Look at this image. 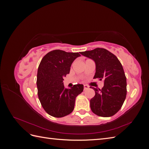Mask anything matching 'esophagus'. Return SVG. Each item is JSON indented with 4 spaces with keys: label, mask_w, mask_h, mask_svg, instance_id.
<instances>
[{
    "label": "esophagus",
    "mask_w": 149,
    "mask_h": 149,
    "mask_svg": "<svg viewBox=\"0 0 149 149\" xmlns=\"http://www.w3.org/2000/svg\"><path fill=\"white\" fill-rule=\"evenodd\" d=\"M89 88V86L88 85H86V84H84V90H86V89H88Z\"/></svg>",
    "instance_id": "1"
}]
</instances>
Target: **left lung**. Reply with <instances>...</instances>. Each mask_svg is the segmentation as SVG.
<instances>
[{
    "mask_svg": "<svg viewBox=\"0 0 149 149\" xmlns=\"http://www.w3.org/2000/svg\"><path fill=\"white\" fill-rule=\"evenodd\" d=\"M80 54L95 62L96 73L93 78L104 80L101 89L90 87L95 91V96L90 100L91 111L104 118L114 116L120 110L127 94L126 77L120 62L104 48H97Z\"/></svg>",
    "mask_w": 149,
    "mask_h": 149,
    "instance_id": "8db88e82",
    "label": "left lung"
}]
</instances>
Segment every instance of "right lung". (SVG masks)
<instances>
[{"instance_id": "1", "label": "right lung", "mask_w": 149, "mask_h": 149, "mask_svg": "<svg viewBox=\"0 0 149 149\" xmlns=\"http://www.w3.org/2000/svg\"><path fill=\"white\" fill-rule=\"evenodd\" d=\"M79 53L55 49L45 55L39 65L37 85L40 103L47 113L55 118H62L71 113L76 97L81 94L83 84H75L66 89L63 78L70 73L74 60Z\"/></svg>"}]
</instances>
